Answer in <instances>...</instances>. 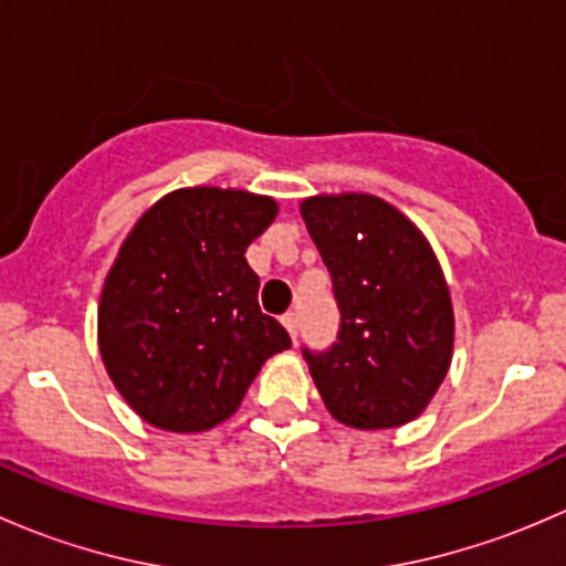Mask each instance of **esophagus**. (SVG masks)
I'll list each match as a JSON object with an SVG mask.
<instances>
[{
  "label": "esophagus",
  "mask_w": 566,
  "mask_h": 566,
  "mask_svg": "<svg viewBox=\"0 0 566 566\" xmlns=\"http://www.w3.org/2000/svg\"><path fill=\"white\" fill-rule=\"evenodd\" d=\"M282 323H284V328L290 331V336H298V315H295V312H287V315L282 317Z\"/></svg>",
  "instance_id": "obj_1"
}]
</instances>
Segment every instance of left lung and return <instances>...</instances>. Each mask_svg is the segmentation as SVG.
I'll list each match as a JSON object with an SVG mask.
<instances>
[{
	"instance_id": "8db88e82",
	"label": "left lung",
	"mask_w": 566,
	"mask_h": 566,
	"mask_svg": "<svg viewBox=\"0 0 566 566\" xmlns=\"http://www.w3.org/2000/svg\"><path fill=\"white\" fill-rule=\"evenodd\" d=\"M331 273L339 331L304 358L336 421L386 430L416 419L452 361L454 315L441 265L413 221L369 193L301 205Z\"/></svg>"
}]
</instances>
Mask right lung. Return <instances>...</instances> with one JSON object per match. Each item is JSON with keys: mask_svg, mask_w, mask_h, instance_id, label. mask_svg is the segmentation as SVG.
I'll use <instances>...</instances> for the list:
<instances>
[{"mask_svg": "<svg viewBox=\"0 0 566 566\" xmlns=\"http://www.w3.org/2000/svg\"><path fill=\"white\" fill-rule=\"evenodd\" d=\"M276 202L199 186L167 193L125 238L98 310L108 378L153 427L202 432L230 419L273 353L293 342L262 315L247 249Z\"/></svg>", "mask_w": 566, "mask_h": 566, "instance_id": "right-lung-1", "label": "right lung"}]
</instances>
